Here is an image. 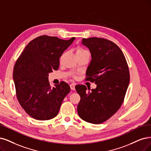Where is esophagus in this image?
I'll list each match as a JSON object with an SVG mask.
<instances>
[{
    "instance_id": "esophagus-1",
    "label": "esophagus",
    "mask_w": 151,
    "mask_h": 151,
    "mask_svg": "<svg viewBox=\"0 0 151 151\" xmlns=\"http://www.w3.org/2000/svg\"><path fill=\"white\" fill-rule=\"evenodd\" d=\"M75 84H74V83H72V84L70 85V88L71 90H75Z\"/></svg>"
}]
</instances>
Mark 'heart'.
I'll use <instances>...</instances> for the list:
<instances>
[{"mask_svg": "<svg viewBox=\"0 0 151 151\" xmlns=\"http://www.w3.org/2000/svg\"><path fill=\"white\" fill-rule=\"evenodd\" d=\"M83 53H88V52L87 51V50H85V49H83V48H80V47L77 48L76 51V54ZM62 57H63V55H62Z\"/></svg>", "mask_w": 151, "mask_h": 151, "instance_id": "1", "label": "heart"}]
</instances>
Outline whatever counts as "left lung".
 Listing matches in <instances>:
<instances>
[{"label": "left lung", "mask_w": 151, "mask_h": 151, "mask_svg": "<svg viewBox=\"0 0 151 151\" xmlns=\"http://www.w3.org/2000/svg\"><path fill=\"white\" fill-rule=\"evenodd\" d=\"M82 44L91 55L86 80L94 82L96 88L88 91L85 85L75 86L81 97L78 114L83 120L98 124L114 115L123 103L129 83V68L123 53L113 42L91 37L83 38Z\"/></svg>", "instance_id": "obj_1"}]
</instances>
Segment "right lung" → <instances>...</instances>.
Returning <instances> with one entry per match:
<instances>
[{
  "instance_id": "add662e5",
  "label": "right lung",
  "mask_w": 151,
  "mask_h": 151,
  "mask_svg": "<svg viewBox=\"0 0 151 151\" xmlns=\"http://www.w3.org/2000/svg\"><path fill=\"white\" fill-rule=\"evenodd\" d=\"M75 39L38 37L29 42L17 60L13 72L17 98L32 118L49 120L58 114L70 87L61 81L52 88L48 74L58 69L60 57Z\"/></svg>"
}]
</instances>
